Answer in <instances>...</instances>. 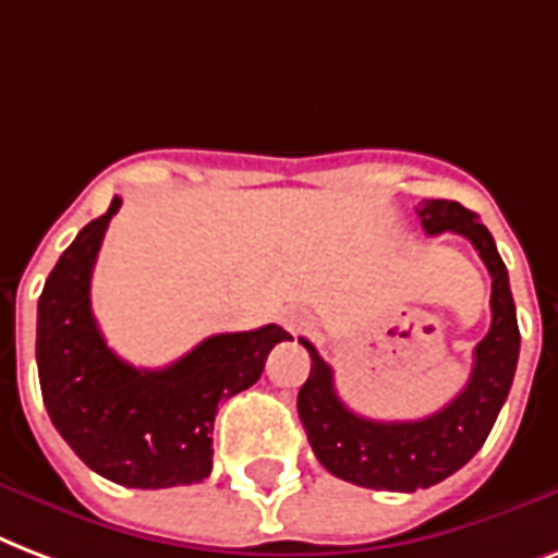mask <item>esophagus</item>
Wrapping results in <instances>:
<instances>
[{
  "mask_svg": "<svg viewBox=\"0 0 558 558\" xmlns=\"http://www.w3.org/2000/svg\"><path fill=\"white\" fill-rule=\"evenodd\" d=\"M282 326L291 331V335H300L302 328L308 326V319H305V314H300V311H288L282 317Z\"/></svg>",
  "mask_w": 558,
  "mask_h": 558,
  "instance_id": "obj_1",
  "label": "esophagus"
}]
</instances>
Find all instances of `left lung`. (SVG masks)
Returning <instances> with one entry per match:
<instances>
[{"mask_svg": "<svg viewBox=\"0 0 558 558\" xmlns=\"http://www.w3.org/2000/svg\"><path fill=\"white\" fill-rule=\"evenodd\" d=\"M418 218L427 235L457 232L472 241L483 265L489 267L492 326L474 349L472 375L463 390L434 416L416 422L357 416L340 401L331 366L300 338L311 355V373L300 387L296 410L311 448L335 477L364 489L416 492L460 472L486 442L515 378L521 335L507 265L500 262L492 232L457 201H425Z\"/></svg>", "mask_w": 558, "mask_h": 558, "instance_id": "8db88e82", "label": "left lung"}]
</instances>
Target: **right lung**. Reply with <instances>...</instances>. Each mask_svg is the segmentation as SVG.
Wrapping results in <instances>:
<instances>
[{
  "mask_svg": "<svg viewBox=\"0 0 558 558\" xmlns=\"http://www.w3.org/2000/svg\"><path fill=\"white\" fill-rule=\"evenodd\" d=\"M113 197L58 258L37 302V373L51 425L93 472L131 489L201 483L211 472V427L223 399L265 373L279 326L211 335L166 369H136L107 347L89 305L93 267Z\"/></svg>",
  "mask_w": 558,
  "mask_h": 558,
  "instance_id": "right-lung-1",
  "label": "right lung"
}]
</instances>
